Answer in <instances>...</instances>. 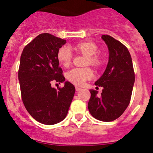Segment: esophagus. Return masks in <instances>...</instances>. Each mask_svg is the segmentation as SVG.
Masks as SVG:
<instances>
[{
	"mask_svg": "<svg viewBox=\"0 0 153 153\" xmlns=\"http://www.w3.org/2000/svg\"><path fill=\"white\" fill-rule=\"evenodd\" d=\"M81 88H80V87H78V86H75V90H76V91H80L81 90Z\"/></svg>",
	"mask_w": 153,
	"mask_h": 153,
	"instance_id": "1",
	"label": "esophagus"
}]
</instances>
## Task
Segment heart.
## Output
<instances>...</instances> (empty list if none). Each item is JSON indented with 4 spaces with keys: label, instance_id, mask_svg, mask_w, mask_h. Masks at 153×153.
Masks as SVG:
<instances>
[{
    "label": "heart",
    "instance_id": "b5f03b06",
    "mask_svg": "<svg viewBox=\"0 0 153 153\" xmlns=\"http://www.w3.org/2000/svg\"><path fill=\"white\" fill-rule=\"evenodd\" d=\"M75 49L81 53L88 56V63L94 66L101 64V59L96 54L98 47L94 43L90 42H82L77 44ZM57 59L64 67H68L73 59V52L70 47L62 46L59 49L57 54ZM93 77V71L89 68H75L68 73V78L71 82L77 85H82L85 82Z\"/></svg>",
    "mask_w": 153,
    "mask_h": 153
}]
</instances>
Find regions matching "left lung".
I'll return each mask as SVG.
<instances>
[{"label":"left lung","mask_w":153,"mask_h":153,"mask_svg":"<svg viewBox=\"0 0 153 153\" xmlns=\"http://www.w3.org/2000/svg\"><path fill=\"white\" fill-rule=\"evenodd\" d=\"M101 38L109 52L108 62L102 76L95 85L103 87L101 96L90 90L88 108L98 120L111 122L118 119L129 106L134 82L132 60L128 49L109 35Z\"/></svg>","instance_id":"left-lung-1"}]
</instances>
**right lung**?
<instances>
[{
	"instance_id": "1",
	"label": "right lung",
	"mask_w": 153,
	"mask_h": 153,
	"mask_svg": "<svg viewBox=\"0 0 153 153\" xmlns=\"http://www.w3.org/2000/svg\"><path fill=\"white\" fill-rule=\"evenodd\" d=\"M65 43L66 40L43 33L25 46L21 55L19 80L22 101L35 120L47 125L65 118L75 94V86L70 82L57 89L51 85L65 80L57 57V51Z\"/></svg>"
}]
</instances>
